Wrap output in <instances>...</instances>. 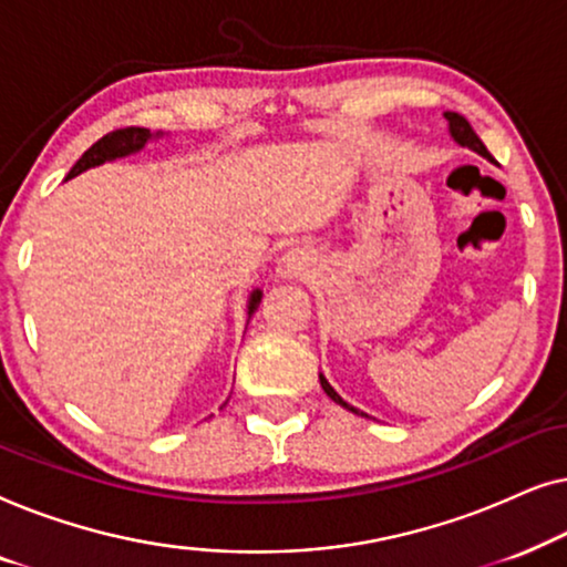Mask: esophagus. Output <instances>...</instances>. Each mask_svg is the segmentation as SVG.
Wrapping results in <instances>:
<instances>
[{"label":"esophagus","instance_id":"esophagus-1","mask_svg":"<svg viewBox=\"0 0 567 567\" xmlns=\"http://www.w3.org/2000/svg\"><path fill=\"white\" fill-rule=\"evenodd\" d=\"M309 268H312V258H309V252L305 247H291V250H286L281 258L276 262V276L278 278H305L309 274Z\"/></svg>","mask_w":567,"mask_h":567}]
</instances>
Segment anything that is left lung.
<instances>
[{"label": "left lung", "instance_id": "8db88e82", "mask_svg": "<svg viewBox=\"0 0 567 567\" xmlns=\"http://www.w3.org/2000/svg\"><path fill=\"white\" fill-rule=\"evenodd\" d=\"M444 118L449 121V134H452V138L460 146H467V150H472V152H477V154H483L485 159H491L493 162V154L485 150V144L480 142V136L475 134V131H472V126H470V121L464 118V115H460V113H444ZM320 384H322V390H324V394H328V398L332 400V402H338L340 408H346V410H351V413H355V415H367V413H361V410H355L353 405H348V402L340 398V394L332 390L330 386V382L328 379H324L322 374H320Z\"/></svg>", "mask_w": 567, "mask_h": 567}]
</instances>
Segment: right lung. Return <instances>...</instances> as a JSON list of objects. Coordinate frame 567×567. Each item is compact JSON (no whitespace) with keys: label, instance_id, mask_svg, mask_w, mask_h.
I'll return each instance as SVG.
<instances>
[{"label":"right lung","instance_id":"obj_1","mask_svg":"<svg viewBox=\"0 0 567 567\" xmlns=\"http://www.w3.org/2000/svg\"><path fill=\"white\" fill-rule=\"evenodd\" d=\"M157 136H162L159 131H157ZM150 138H154L150 128L128 126V128L111 131V134H105L103 138H100V142L92 144L80 159H76V165L69 169L66 181H69V177H76L80 173H84V169L103 165V162L121 159V157H128V154H134V152H142ZM260 297H262V293L258 289L250 293V301H247V320H250V317L255 315V309H258Z\"/></svg>","mask_w":567,"mask_h":567}]
</instances>
